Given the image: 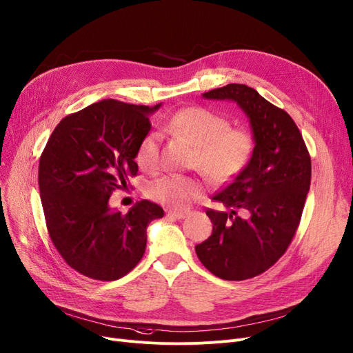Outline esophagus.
Masks as SVG:
<instances>
[{"mask_svg": "<svg viewBox=\"0 0 353 353\" xmlns=\"http://www.w3.org/2000/svg\"><path fill=\"white\" fill-rule=\"evenodd\" d=\"M190 214V210H168L167 216H172L176 219H185Z\"/></svg>", "mask_w": 353, "mask_h": 353, "instance_id": "1", "label": "esophagus"}]
</instances>
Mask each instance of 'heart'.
<instances>
[{
	"label": "heart",
	"mask_w": 353,
	"mask_h": 353,
	"mask_svg": "<svg viewBox=\"0 0 353 353\" xmlns=\"http://www.w3.org/2000/svg\"><path fill=\"white\" fill-rule=\"evenodd\" d=\"M165 131L186 139L197 154L194 165L214 181H225L248 164L254 139L243 128H229L228 118L206 108L190 106L180 110L165 124ZM137 163L145 172H154L160 164V135L148 132L137 148ZM203 192L201 180L181 174L164 176L148 188L150 197L172 208H185Z\"/></svg>",
	"instance_id": "heart-1"
}]
</instances>
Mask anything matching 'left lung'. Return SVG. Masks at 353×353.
I'll use <instances>...</instances> for the list:
<instances>
[{
	"instance_id": "8db88e82",
	"label": "left lung",
	"mask_w": 353,
	"mask_h": 353,
	"mask_svg": "<svg viewBox=\"0 0 353 353\" xmlns=\"http://www.w3.org/2000/svg\"><path fill=\"white\" fill-rule=\"evenodd\" d=\"M203 98L236 102L255 145L248 164L212 197L228 212L206 210L213 231L196 254L222 280L252 279L279 261L297 231L310 189V156L296 122L255 89L229 83Z\"/></svg>"
}]
</instances>
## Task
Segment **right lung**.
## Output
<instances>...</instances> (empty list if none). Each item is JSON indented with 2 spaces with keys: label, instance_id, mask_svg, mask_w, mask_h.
<instances>
[{
  "label": "right lung",
  "instance_id": "1",
  "mask_svg": "<svg viewBox=\"0 0 353 353\" xmlns=\"http://www.w3.org/2000/svg\"><path fill=\"white\" fill-rule=\"evenodd\" d=\"M161 106L102 99L59 122L39 161L46 225L65 261L99 281L127 275L145 252L147 226L164 210L141 201L127 213L110 206L139 172L137 148Z\"/></svg>",
  "mask_w": 353,
  "mask_h": 353
}]
</instances>
